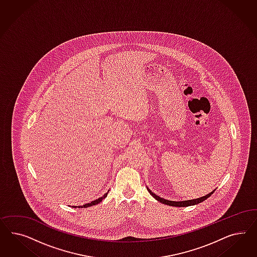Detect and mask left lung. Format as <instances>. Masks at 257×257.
Listing matches in <instances>:
<instances>
[{
    "label": "left lung",
    "mask_w": 257,
    "mask_h": 257,
    "mask_svg": "<svg viewBox=\"0 0 257 257\" xmlns=\"http://www.w3.org/2000/svg\"><path fill=\"white\" fill-rule=\"evenodd\" d=\"M148 189L149 193L152 195L156 200H157L158 202H162L164 204H167V205H171V206H176V207H187V206H190V205H195V204H198V203H201V202L205 201L207 198H209L211 195L214 193L215 190H213L210 193H208L205 196H202L201 198H198V199H194V200H187V201H182V202H174V201H169V200H166L163 198H160L159 196L155 194L152 192L151 189Z\"/></svg>",
    "instance_id": "8db88e82"
}]
</instances>
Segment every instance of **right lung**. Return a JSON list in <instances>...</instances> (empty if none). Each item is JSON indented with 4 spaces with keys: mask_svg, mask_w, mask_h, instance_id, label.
I'll list each match as a JSON object with an SVG mask.
<instances>
[{
    "mask_svg": "<svg viewBox=\"0 0 257 257\" xmlns=\"http://www.w3.org/2000/svg\"><path fill=\"white\" fill-rule=\"evenodd\" d=\"M108 193V192H107ZM107 193H105V194L103 195V196H101V197H100L99 199H97V200H95V201H93V202H88V203H86V204H84V205H80V206H78V208H83V207H85V208H86V207H89V206H92V205H96V204H98V203H100V202L104 199V198H106V196H107ZM73 207H77V206H73Z\"/></svg>",
    "mask_w": 257,
    "mask_h": 257,
    "instance_id": "1",
    "label": "right lung"
}]
</instances>
